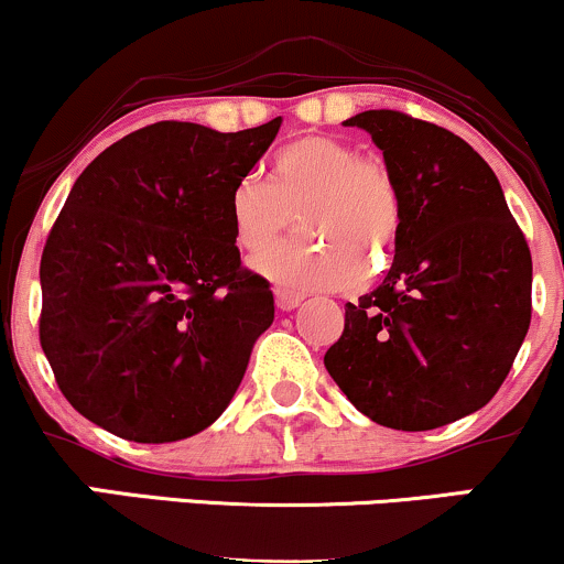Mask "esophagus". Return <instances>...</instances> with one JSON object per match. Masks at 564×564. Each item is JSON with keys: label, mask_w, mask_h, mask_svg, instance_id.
I'll list each match as a JSON object with an SVG mask.
<instances>
[{"label": "esophagus", "mask_w": 564, "mask_h": 564, "mask_svg": "<svg viewBox=\"0 0 564 564\" xmlns=\"http://www.w3.org/2000/svg\"><path fill=\"white\" fill-rule=\"evenodd\" d=\"M302 300H304V296L296 294V291L275 289V302H278V307H281V310H294Z\"/></svg>", "instance_id": "esophagus-1"}]
</instances>
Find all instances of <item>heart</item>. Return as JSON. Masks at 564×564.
Returning <instances> with one entry per match:
<instances>
[{
  "label": "heart",
  "instance_id": "obj_1",
  "mask_svg": "<svg viewBox=\"0 0 564 564\" xmlns=\"http://www.w3.org/2000/svg\"><path fill=\"white\" fill-rule=\"evenodd\" d=\"M303 206L310 239L254 260V270L291 291H334L358 283L364 262L379 260L403 223V200L390 166L352 142L304 134L268 161V183L246 177L230 193L232 241L261 254L285 231L289 210Z\"/></svg>",
  "mask_w": 564,
  "mask_h": 564
}]
</instances>
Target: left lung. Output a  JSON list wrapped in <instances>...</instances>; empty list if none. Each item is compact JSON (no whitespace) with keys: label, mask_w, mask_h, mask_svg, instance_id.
I'll return each instance as SVG.
<instances>
[{"label":"left lung","mask_w":564,"mask_h":564,"mask_svg":"<svg viewBox=\"0 0 564 564\" xmlns=\"http://www.w3.org/2000/svg\"><path fill=\"white\" fill-rule=\"evenodd\" d=\"M345 124L384 153L403 223L392 268L345 304L323 364L371 422L435 430L488 403L520 352L533 310L528 241L494 170L458 134L387 108Z\"/></svg>","instance_id":"1"}]
</instances>
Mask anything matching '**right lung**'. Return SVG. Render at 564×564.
<instances>
[{"mask_svg":"<svg viewBox=\"0 0 564 564\" xmlns=\"http://www.w3.org/2000/svg\"><path fill=\"white\" fill-rule=\"evenodd\" d=\"M281 116L241 132L159 121L97 156L42 251L39 341L82 416L134 443L206 430L275 318L241 264L230 193Z\"/></svg>","mask_w":564,"mask_h":564,"instance_id":"obj_1","label":"right lung"}]
</instances>
